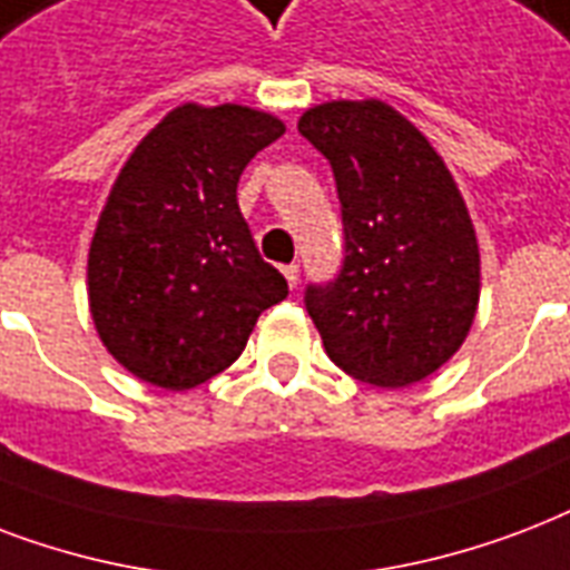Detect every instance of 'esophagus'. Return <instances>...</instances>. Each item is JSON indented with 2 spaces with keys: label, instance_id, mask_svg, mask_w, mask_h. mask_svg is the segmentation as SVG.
Returning <instances> with one entry per match:
<instances>
[{
  "label": "esophagus",
  "instance_id": "1",
  "mask_svg": "<svg viewBox=\"0 0 570 570\" xmlns=\"http://www.w3.org/2000/svg\"><path fill=\"white\" fill-rule=\"evenodd\" d=\"M282 273H285V279H288L291 288H297V282H299V267H297V264H285V267H282Z\"/></svg>",
  "mask_w": 570,
  "mask_h": 570
}]
</instances>
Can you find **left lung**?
Returning a JSON list of instances; mask_svg holds the SVG:
<instances>
[{
	"label": "left lung",
	"mask_w": 570,
	"mask_h": 570,
	"mask_svg": "<svg viewBox=\"0 0 570 570\" xmlns=\"http://www.w3.org/2000/svg\"><path fill=\"white\" fill-rule=\"evenodd\" d=\"M297 130L333 166L345 225L338 276L306 288L326 356L383 390L425 381L479 306V240L452 171L381 100L312 106Z\"/></svg>",
	"instance_id": "1"
}]
</instances>
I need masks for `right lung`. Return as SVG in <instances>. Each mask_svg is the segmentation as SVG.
<instances>
[{"instance_id": "add662e5", "label": "right lung", "mask_w": 570, "mask_h": 570, "mask_svg": "<svg viewBox=\"0 0 570 570\" xmlns=\"http://www.w3.org/2000/svg\"><path fill=\"white\" fill-rule=\"evenodd\" d=\"M282 134L249 106L184 104L118 171L88 249V306L106 351L139 381L175 392L210 381L288 297L237 207L246 163Z\"/></svg>"}]
</instances>
